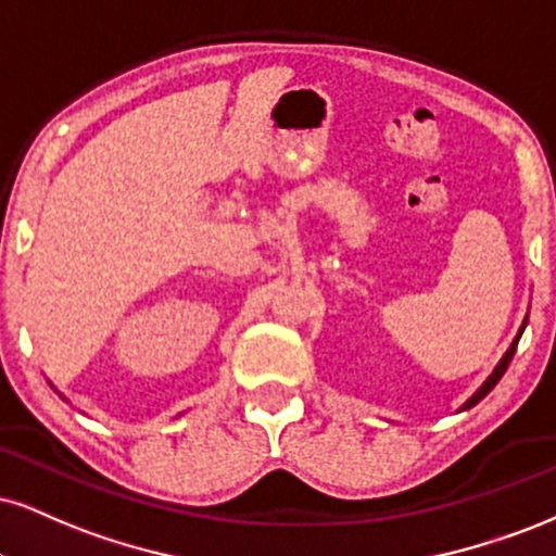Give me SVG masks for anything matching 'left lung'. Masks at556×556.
<instances>
[{
	"instance_id": "8db88e82",
	"label": "left lung",
	"mask_w": 556,
	"mask_h": 556,
	"mask_svg": "<svg viewBox=\"0 0 556 556\" xmlns=\"http://www.w3.org/2000/svg\"><path fill=\"white\" fill-rule=\"evenodd\" d=\"M526 325H529V314H526V317H523V325H520V327H518V334H516V338H513V342H510V348H508V351H505V353H503V358H500V361H497V366H495V368H492V374L488 376V379H484V381H482V387H479V389H477V392H475V394H471V396H469V400L462 404V407H458V413H464V409H471V407H475V404H477V402H482V400H484V396H488V394L492 392V389H495V383H497L500 379H503V374H505V371H508V366H510L513 355H516L518 340H520V334H523V330H526Z\"/></svg>"
}]
</instances>
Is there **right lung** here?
Masks as SVG:
<instances>
[{
    "label": "right lung",
    "instance_id": "add662e5",
    "mask_svg": "<svg viewBox=\"0 0 556 556\" xmlns=\"http://www.w3.org/2000/svg\"><path fill=\"white\" fill-rule=\"evenodd\" d=\"M64 400H66V396H64Z\"/></svg>",
    "mask_w": 556,
    "mask_h": 556
}]
</instances>
